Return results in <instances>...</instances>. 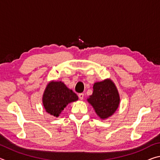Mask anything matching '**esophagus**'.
<instances>
[{
  "label": "esophagus",
  "instance_id": "1",
  "mask_svg": "<svg viewBox=\"0 0 160 160\" xmlns=\"http://www.w3.org/2000/svg\"><path fill=\"white\" fill-rule=\"evenodd\" d=\"M78 97H79V99H80L82 100L83 98H84V94L83 93H80V94H78Z\"/></svg>",
  "mask_w": 160,
  "mask_h": 160
}]
</instances>
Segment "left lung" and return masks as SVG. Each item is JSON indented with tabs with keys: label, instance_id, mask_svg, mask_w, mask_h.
<instances>
[{
	"label": "left lung",
	"instance_id": "obj_1",
	"mask_svg": "<svg viewBox=\"0 0 160 160\" xmlns=\"http://www.w3.org/2000/svg\"><path fill=\"white\" fill-rule=\"evenodd\" d=\"M97 116L105 119L112 116L120 103L117 88L110 79L97 82L93 85V92L88 99Z\"/></svg>",
	"mask_w": 160,
	"mask_h": 160
}]
</instances>
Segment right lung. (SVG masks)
Instances as JSON below:
<instances>
[{
    "label": "right lung",
    "mask_w": 160,
    "mask_h": 160,
    "mask_svg": "<svg viewBox=\"0 0 160 160\" xmlns=\"http://www.w3.org/2000/svg\"><path fill=\"white\" fill-rule=\"evenodd\" d=\"M78 99L77 94L61 81H51L48 83L42 97L46 112L56 117L61 114L69 103Z\"/></svg>",
    "instance_id": "1"
}]
</instances>
